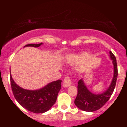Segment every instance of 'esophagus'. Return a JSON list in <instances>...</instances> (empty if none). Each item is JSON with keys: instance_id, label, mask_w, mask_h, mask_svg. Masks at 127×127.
I'll return each mask as SVG.
<instances>
[{"instance_id": "esophagus-1", "label": "esophagus", "mask_w": 127, "mask_h": 127, "mask_svg": "<svg viewBox=\"0 0 127 127\" xmlns=\"http://www.w3.org/2000/svg\"><path fill=\"white\" fill-rule=\"evenodd\" d=\"M71 79L69 76L66 77L64 79L63 82V87H68L71 85Z\"/></svg>"}]
</instances>
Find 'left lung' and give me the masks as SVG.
Here are the masks:
<instances>
[{
    "instance_id": "8db88e82",
    "label": "left lung",
    "mask_w": 127,
    "mask_h": 127,
    "mask_svg": "<svg viewBox=\"0 0 127 127\" xmlns=\"http://www.w3.org/2000/svg\"><path fill=\"white\" fill-rule=\"evenodd\" d=\"M110 58L114 65V75L111 84L107 90L101 94H94L85 86L82 79L78 82L77 95L74 103L80 109L87 112H93L102 107L109 99L116 85L118 71L116 56L110 51Z\"/></svg>"
}]
</instances>
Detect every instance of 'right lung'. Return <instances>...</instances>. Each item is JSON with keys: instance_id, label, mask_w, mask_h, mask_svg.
<instances>
[{"instance_id": "add662e5", "label": "right lung", "mask_w": 127, "mask_h": 127, "mask_svg": "<svg viewBox=\"0 0 127 127\" xmlns=\"http://www.w3.org/2000/svg\"><path fill=\"white\" fill-rule=\"evenodd\" d=\"M42 44V43L28 44L24 47H39ZM61 80H58L49 83L40 89L29 90L18 86L10 74L11 89L16 100L26 109L36 114L47 112L55 103L61 88Z\"/></svg>"}]
</instances>
